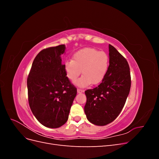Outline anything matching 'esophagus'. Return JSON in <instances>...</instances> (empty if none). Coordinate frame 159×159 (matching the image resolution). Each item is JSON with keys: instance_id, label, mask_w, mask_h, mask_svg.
Listing matches in <instances>:
<instances>
[{"instance_id": "esophagus-1", "label": "esophagus", "mask_w": 159, "mask_h": 159, "mask_svg": "<svg viewBox=\"0 0 159 159\" xmlns=\"http://www.w3.org/2000/svg\"><path fill=\"white\" fill-rule=\"evenodd\" d=\"M77 91H78V93H82V92H84V89H80V88H78V89H77Z\"/></svg>"}]
</instances>
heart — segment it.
<instances>
[{"mask_svg": "<svg viewBox=\"0 0 159 159\" xmlns=\"http://www.w3.org/2000/svg\"><path fill=\"white\" fill-rule=\"evenodd\" d=\"M109 66V57L106 52L93 48H86L75 52L73 60L64 64L66 76L72 81H75L81 73L84 75L75 81L80 87H85L102 82L106 75Z\"/></svg>", "mask_w": 159, "mask_h": 159, "instance_id": "1", "label": "heart"}]
</instances>
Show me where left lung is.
Masks as SVG:
<instances>
[{"label":"left lung","mask_w":159,"mask_h":159,"mask_svg":"<svg viewBox=\"0 0 159 159\" xmlns=\"http://www.w3.org/2000/svg\"><path fill=\"white\" fill-rule=\"evenodd\" d=\"M109 51V66L105 78L98 87L85 91L86 117L89 122L99 126L106 125L118 117L131 85L127 60L111 44Z\"/></svg>","instance_id":"obj_1"}]
</instances>
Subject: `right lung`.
Segmentation results:
<instances>
[{"mask_svg":"<svg viewBox=\"0 0 159 159\" xmlns=\"http://www.w3.org/2000/svg\"><path fill=\"white\" fill-rule=\"evenodd\" d=\"M64 44L41 50L33 61L27 78L28 103L43 125L58 128L68 121L77 88L66 76L60 55Z\"/></svg>","mask_w":159,"mask_h":159,"instance_id":"1","label":"right lung"}]
</instances>
